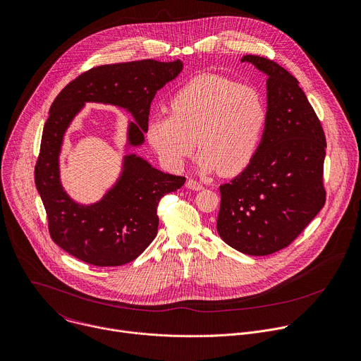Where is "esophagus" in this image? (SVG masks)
I'll return each instance as SVG.
<instances>
[{
  "instance_id": "obj_1",
  "label": "esophagus",
  "mask_w": 361,
  "mask_h": 361,
  "mask_svg": "<svg viewBox=\"0 0 361 361\" xmlns=\"http://www.w3.org/2000/svg\"><path fill=\"white\" fill-rule=\"evenodd\" d=\"M185 187H187V188H190V190H194V191H200V190H202V184H201V183H198L197 180H194V178H188V180H187V183H185Z\"/></svg>"
}]
</instances>
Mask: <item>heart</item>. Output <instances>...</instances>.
Here are the masks:
<instances>
[{
    "mask_svg": "<svg viewBox=\"0 0 361 361\" xmlns=\"http://www.w3.org/2000/svg\"><path fill=\"white\" fill-rule=\"evenodd\" d=\"M171 113L149 120L147 139L161 161L180 170L197 145L198 166L224 176L241 173L254 159L268 120L259 89L218 75H200L170 100Z\"/></svg>",
    "mask_w": 361,
    "mask_h": 361,
    "instance_id": "1",
    "label": "heart"
}]
</instances>
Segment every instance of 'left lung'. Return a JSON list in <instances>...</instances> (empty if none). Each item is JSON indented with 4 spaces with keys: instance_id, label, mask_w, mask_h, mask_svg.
I'll return each instance as SVG.
<instances>
[{
    "instance_id": "left-lung-1",
    "label": "left lung",
    "mask_w": 361,
    "mask_h": 361,
    "mask_svg": "<svg viewBox=\"0 0 361 361\" xmlns=\"http://www.w3.org/2000/svg\"><path fill=\"white\" fill-rule=\"evenodd\" d=\"M241 61L268 76V120L252 161L219 187L216 231L233 250L264 257L286 248L323 208L326 137L295 76L258 55Z\"/></svg>"
}]
</instances>
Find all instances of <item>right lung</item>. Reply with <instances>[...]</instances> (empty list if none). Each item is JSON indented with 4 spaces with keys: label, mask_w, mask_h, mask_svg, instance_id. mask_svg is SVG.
Returning <instances> with one entry per match:
<instances>
[{
    "label": "right lung",
    "mask_w": 361,
    "mask_h": 361,
    "mask_svg": "<svg viewBox=\"0 0 361 361\" xmlns=\"http://www.w3.org/2000/svg\"><path fill=\"white\" fill-rule=\"evenodd\" d=\"M181 71L178 59L102 65L79 75L54 100L42 132L35 185L52 241L72 257L94 267L135 261L157 235L160 200L183 187L185 177L163 173L145 159L126 154L122 174L103 198L89 205L79 204L66 194L59 177L66 129L86 102L113 104L126 109L137 122L129 123L128 145H143L157 90Z\"/></svg>",
    "instance_id": "1"
}]
</instances>
